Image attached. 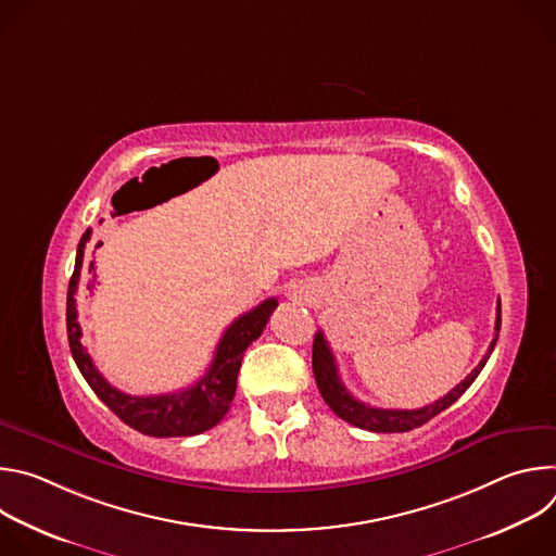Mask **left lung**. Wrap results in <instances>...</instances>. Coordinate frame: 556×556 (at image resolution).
I'll return each mask as SVG.
<instances>
[{"label": "left lung", "mask_w": 556, "mask_h": 556, "mask_svg": "<svg viewBox=\"0 0 556 556\" xmlns=\"http://www.w3.org/2000/svg\"><path fill=\"white\" fill-rule=\"evenodd\" d=\"M500 328H502V303L497 301V316H495V339L489 345V352L484 354V358L480 361V365L475 367L459 384H455L446 395H442L440 401L420 407V409H380V407H369L361 401H356L354 395L345 389L341 376H339V367H337V358L326 341V334L319 330L314 334V343H312V369H314V380L316 387H319L324 401L328 403V407L345 422L365 429V431H374V433H405L412 429L422 427L425 422H429L431 418H435L438 414H442L446 407H451L459 395L472 384V380L480 376V371L484 369L486 361L491 358L495 345H497V337H500Z\"/></svg>", "instance_id": "8db88e82"}]
</instances>
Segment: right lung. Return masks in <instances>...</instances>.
I'll return each mask as SVG.
<instances>
[{
	"instance_id": "1",
	"label": "right lung",
	"mask_w": 556,
	"mask_h": 556,
	"mask_svg": "<svg viewBox=\"0 0 556 556\" xmlns=\"http://www.w3.org/2000/svg\"><path fill=\"white\" fill-rule=\"evenodd\" d=\"M92 230L88 228L78 242L74 273L67 286V307H65V324H67V341L74 356L78 371L84 374L92 391L99 399L131 429L153 435V438H187L198 435L213 429L228 412L235 387L237 374H240L244 352L253 341H257L270 319L273 309L277 307V299H266L257 307L242 314L235 319L226 332L222 334L215 356L206 369V374L191 384L189 389L161 393V395H129L112 387L97 365L92 363L90 354L81 345V326H78L76 314V290L81 281L84 270V251L90 242ZM92 268V264H90Z\"/></svg>"
}]
</instances>
